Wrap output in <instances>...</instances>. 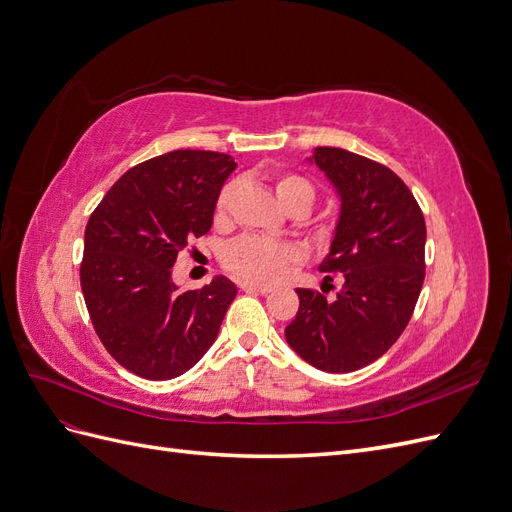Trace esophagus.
<instances>
[{"instance_id": "34e87169", "label": "esophagus", "mask_w": 512, "mask_h": 512, "mask_svg": "<svg viewBox=\"0 0 512 512\" xmlns=\"http://www.w3.org/2000/svg\"><path fill=\"white\" fill-rule=\"evenodd\" d=\"M241 290L245 292H260V294H267L271 288L269 286H260V284H252V282H243Z\"/></svg>"}]
</instances>
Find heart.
<instances>
[{
    "mask_svg": "<svg viewBox=\"0 0 512 512\" xmlns=\"http://www.w3.org/2000/svg\"><path fill=\"white\" fill-rule=\"evenodd\" d=\"M235 194L237 181L224 183L218 200H215V218H226L232 207V200H235ZM275 194L286 209H290L292 205H305L309 209L316 200V188L312 181L294 173L277 175ZM324 232H327V228H324ZM292 260H297V250H294L292 245L254 235L239 237L228 243L224 250V265L232 273L239 275L241 280L252 284H271L275 280H280Z\"/></svg>",
    "mask_w": 512,
    "mask_h": 512,
    "instance_id": "1",
    "label": "heart"
}]
</instances>
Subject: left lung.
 Here are the masks:
<instances>
[{
  "label": "left lung",
  "mask_w": 512,
  "mask_h": 512,
  "mask_svg": "<svg viewBox=\"0 0 512 512\" xmlns=\"http://www.w3.org/2000/svg\"><path fill=\"white\" fill-rule=\"evenodd\" d=\"M307 160L339 196L331 250L318 269L342 273L344 284L335 299L297 288L286 342L312 367L348 374L380 359L408 327L425 280L427 228L408 185L384 164L339 147H316Z\"/></svg>",
  "instance_id": "8db88e82"
}]
</instances>
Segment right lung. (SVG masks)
Returning <instances> with one entry per match:
<instances>
[{
  "mask_svg": "<svg viewBox=\"0 0 512 512\" xmlns=\"http://www.w3.org/2000/svg\"><path fill=\"white\" fill-rule=\"evenodd\" d=\"M237 168L226 153L177 149L121 175L85 228L81 288L100 342L147 380L192 369L218 337L237 297L228 277L185 290L173 265L209 232L215 200Z\"/></svg>",
  "mask_w": 512,
  "mask_h": 512,
  "instance_id": "right-lung-1",
  "label": "right lung"
}]
</instances>
